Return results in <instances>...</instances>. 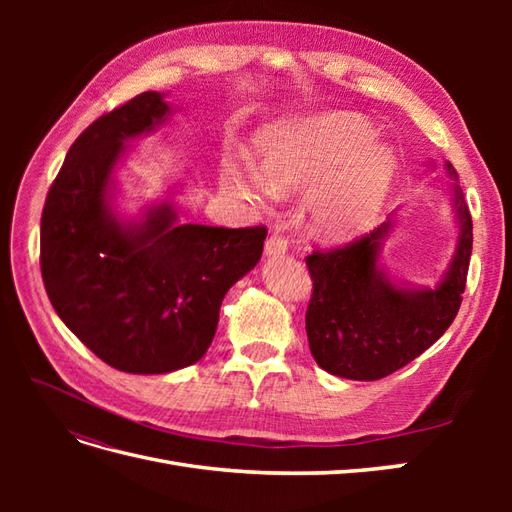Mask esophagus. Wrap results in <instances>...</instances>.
I'll return each instance as SVG.
<instances>
[{
    "instance_id": "1",
    "label": "esophagus",
    "mask_w": 512,
    "mask_h": 512,
    "mask_svg": "<svg viewBox=\"0 0 512 512\" xmlns=\"http://www.w3.org/2000/svg\"><path fill=\"white\" fill-rule=\"evenodd\" d=\"M288 252V239L284 235H280V232H271V235L267 237V243H265V254L267 256H282Z\"/></svg>"
}]
</instances>
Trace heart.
I'll return each instance as SVG.
<instances>
[{
  "label": "heart",
  "mask_w": 512,
  "mask_h": 512,
  "mask_svg": "<svg viewBox=\"0 0 512 512\" xmlns=\"http://www.w3.org/2000/svg\"><path fill=\"white\" fill-rule=\"evenodd\" d=\"M374 123L331 111L277 123L256 136L258 166L226 162L222 181L250 198L307 192V226L322 239H350L371 222L391 188L397 151L371 138Z\"/></svg>",
  "instance_id": "b5f03b06"
}]
</instances>
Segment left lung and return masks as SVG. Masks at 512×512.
I'll use <instances>...</instances> for the list:
<instances>
[{
  "mask_svg": "<svg viewBox=\"0 0 512 512\" xmlns=\"http://www.w3.org/2000/svg\"><path fill=\"white\" fill-rule=\"evenodd\" d=\"M446 168L457 181L455 168L448 162ZM453 207L459 222L457 250L436 288L397 284L378 265L393 213L369 235L305 258L314 282L305 331L309 350L324 371L348 380H380L414 361L451 327L472 256V218L457 183Z\"/></svg>",
  "mask_w": 512,
  "mask_h": 512,
  "instance_id": "8db88e82",
  "label": "left lung"
}]
</instances>
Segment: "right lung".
Segmentation results:
<instances>
[{"label":"right lung","instance_id":"add662e5","mask_svg":"<svg viewBox=\"0 0 512 512\" xmlns=\"http://www.w3.org/2000/svg\"><path fill=\"white\" fill-rule=\"evenodd\" d=\"M158 91L104 113L76 138L40 222L46 294L98 359L128 374H168L205 356L230 286L256 267L265 226L179 224L170 203L138 222L113 213V170L132 138L170 115Z\"/></svg>","mask_w":512,"mask_h":512}]
</instances>
